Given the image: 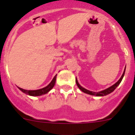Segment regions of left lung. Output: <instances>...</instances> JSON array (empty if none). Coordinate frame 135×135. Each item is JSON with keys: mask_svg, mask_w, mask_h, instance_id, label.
Instances as JSON below:
<instances>
[{"mask_svg": "<svg viewBox=\"0 0 135 135\" xmlns=\"http://www.w3.org/2000/svg\"><path fill=\"white\" fill-rule=\"evenodd\" d=\"M125 71H126V69H125V70L124 72H123V74H122V77L120 78V79H119V80H118V81H117L116 83H115V84H114L113 85H112L111 87H110V88H107V89H104V90L102 91H100V92H97V93H96V92H93V91H90L88 90V89H85V88H82V87L81 86V85H80V84H78V82L77 80H76V84H77L78 87L79 88H80V89L81 91H82L84 93H88L89 94V95H95V96H105V95H108V94H110V93H112V92L114 91V90H115V88H117V87L119 85V84H120L121 81H122V79H123V76H124V74H125Z\"/></svg>", "mask_w": 135, "mask_h": 135, "instance_id": "left-lung-1", "label": "left lung"}]
</instances>
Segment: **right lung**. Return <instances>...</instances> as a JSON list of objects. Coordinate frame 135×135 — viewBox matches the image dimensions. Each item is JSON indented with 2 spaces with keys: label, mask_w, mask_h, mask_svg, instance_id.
I'll use <instances>...</instances> for the list:
<instances>
[{
  "label": "right lung",
  "mask_w": 135,
  "mask_h": 135,
  "mask_svg": "<svg viewBox=\"0 0 135 135\" xmlns=\"http://www.w3.org/2000/svg\"><path fill=\"white\" fill-rule=\"evenodd\" d=\"M56 76H54V78H53L52 81L50 82V84L48 85H47L45 88H42V89H38V90H25V89H22V88H18L21 91H23V93H25L27 95H31V96H40V95H44V94L47 93V92L50 91L51 89L53 88V87L54 86L55 83V80H56Z\"/></svg>",
  "instance_id": "obj_1"
}]
</instances>
